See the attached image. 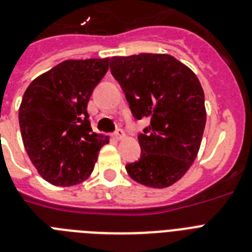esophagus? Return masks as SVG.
I'll return each instance as SVG.
<instances>
[{"label":"esophagus","mask_w":252,"mask_h":252,"mask_svg":"<svg viewBox=\"0 0 252 252\" xmlns=\"http://www.w3.org/2000/svg\"><path fill=\"white\" fill-rule=\"evenodd\" d=\"M114 137L116 138V140H122V138L126 137V133H124V130L119 128V129H116L114 132Z\"/></svg>","instance_id":"obj_1"}]
</instances>
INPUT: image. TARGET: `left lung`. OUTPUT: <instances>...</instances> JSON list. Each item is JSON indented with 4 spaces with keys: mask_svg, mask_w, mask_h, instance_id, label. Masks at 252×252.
Returning <instances> with one entry per match:
<instances>
[{
    "mask_svg": "<svg viewBox=\"0 0 252 252\" xmlns=\"http://www.w3.org/2000/svg\"><path fill=\"white\" fill-rule=\"evenodd\" d=\"M110 69L133 118L150 120L138 134L140 159L128 163L126 172L148 187L171 186L191 167L203 138L207 114L197 77L161 53L112 57Z\"/></svg>",
    "mask_w": 252,
    "mask_h": 252,
    "instance_id": "8db88e82",
    "label": "left lung"
}]
</instances>
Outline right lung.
<instances>
[{
	"label": "right lung",
	"instance_id": "1",
	"mask_svg": "<svg viewBox=\"0 0 252 252\" xmlns=\"http://www.w3.org/2000/svg\"><path fill=\"white\" fill-rule=\"evenodd\" d=\"M110 59L66 60L33 80L22 98L19 126L30 159L47 182L74 186L89 178L108 138L91 129L87 102Z\"/></svg>",
	"mask_w": 252,
	"mask_h": 252
}]
</instances>
